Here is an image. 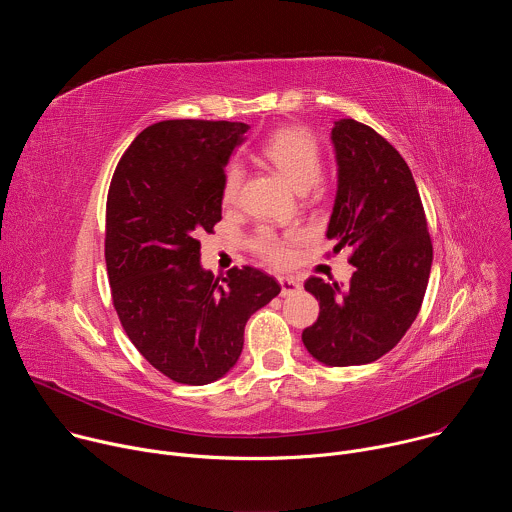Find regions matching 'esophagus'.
<instances>
[{"label": "esophagus", "instance_id": "obj_1", "mask_svg": "<svg viewBox=\"0 0 512 512\" xmlns=\"http://www.w3.org/2000/svg\"><path fill=\"white\" fill-rule=\"evenodd\" d=\"M279 285H281V296H291V294H296V291L302 289V283L291 275L279 277Z\"/></svg>", "mask_w": 512, "mask_h": 512}]
</instances>
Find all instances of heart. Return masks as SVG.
<instances>
[{
    "label": "heart",
    "mask_w": 512,
    "mask_h": 512,
    "mask_svg": "<svg viewBox=\"0 0 512 512\" xmlns=\"http://www.w3.org/2000/svg\"><path fill=\"white\" fill-rule=\"evenodd\" d=\"M263 158L273 164L296 190H310L322 174V154L316 137L302 127H281L273 131L261 145ZM243 166L233 162L223 180V202L235 204L243 184ZM255 249L271 263L281 265L287 261L289 251L283 239L271 229H261L255 237Z\"/></svg>",
    "instance_id": "b5f03b06"
}]
</instances>
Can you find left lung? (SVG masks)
<instances>
[{"mask_svg":"<svg viewBox=\"0 0 512 512\" xmlns=\"http://www.w3.org/2000/svg\"><path fill=\"white\" fill-rule=\"evenodd\" d=\"M338 188L326 237L352 247L346 289L320 277L306 291L320 302L302 332L306 350L326 367L369 364L399 344L419 314L433 249L413 174L401 154L369 125L338 119L330 131Z\"/></svg>","mask_w":512,"mask_h":512,"instance_id":"8db88e82","label":"left lung"}]
</instances>
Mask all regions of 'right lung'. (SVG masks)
Instances as JSON below:
<instances>
[{
  "label": "right lung",
  "mask_w": 512,
  "mask_h": 512,
  "mask_svg": "<svg viewBox=\"0 0 512 512\" xmlns=\"http://www.w3.org/2000/svg\"><path fill=\"white\" fill-rule=\"evenodd\" d=\"M247 123L172 119L145 127L127 148L107 196L105 261L123 330L152 367L182 385L225 377L241 356L247 320L279 283L202 267L198 235L223 216L225 166Z\"/></svg>",
  "instance_id": "add662e5"
}]
</instances>
